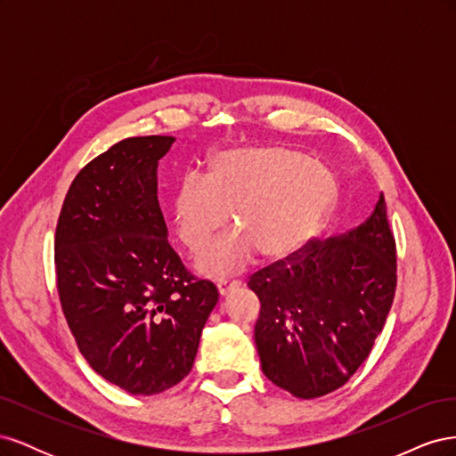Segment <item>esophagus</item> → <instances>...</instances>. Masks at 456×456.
<instances>
[{"instance_id": "esophagus-1", "label": "esophagus", "mask_w": 456, "mask_h": 456, "mask_svg": "<svg viewBox=\"0 0 456 456\" xmlns=\"http://www.w3.org/2000/svg\"><path fill=\"white\" fill-rule=\"evenodd\" d=\"M240 285V281H236V280H223V281H218L216 283V289H218V295L220 297H224V295H228L233 287H238Z\"/></svg>"}]
</instances>
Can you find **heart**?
Listing matches in <instances>:
<instances>
[{"mask_svg":"<svg viewBox=\"0 0 456 456\" xmlns=\"http://www.w3.org/2000/svg\"><path fill=\"white\" fill-rule=\"evenodd\" d=\"M337 181L323 165L285 146H241L215 154L209 173L176 184L171 216L176 238L200 253L228 223L233 228L198 258L207 278L249 266L256 253L283 260L298 253L333 211Z\"/></svg>","mask_w":456,"mask_h":456,"instance_id":"1","label":"heart"}]
</instances>
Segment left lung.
<instances>
[{
    "mask_svg": "<svg viewBox=\"0 0 456 456\" xmlns=\"http://www.w3.org/2000/svg\"><path fill=\"white\" fill-rule=\"evenodd\" d=\"M247 285L260 300L255 342L266 379L302 399L338 390L369 357L395 295L384 194L357 228L312 238Z\"/></svg>",
    "mask_w": 456,
    "mask_h": 456,
    "instance_id": "obj_1",
    "label": "left lung"
}]
</instances>
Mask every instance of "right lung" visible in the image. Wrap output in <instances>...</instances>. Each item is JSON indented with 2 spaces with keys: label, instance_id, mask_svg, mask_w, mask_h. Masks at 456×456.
Segmentation results:
<instances>
[{
  "label": "right lung",
  "instance_id": "add662e5",
  "mask_svg": "<svg viewBox=\"0 0 456 456\" xmlns=\"http://www.w3.org/2000/svg\"><path fill=\"white\" fill-rule=\"evenodd\" d=\"M173 142L131 136L89 161L54 232L59 298L77 348L133 395L169 390L188 375L218 300L167 241L156 171Z\"/></svg>",
  "mask_w": 456,
  "mask_h": 456
}]
</instances>
